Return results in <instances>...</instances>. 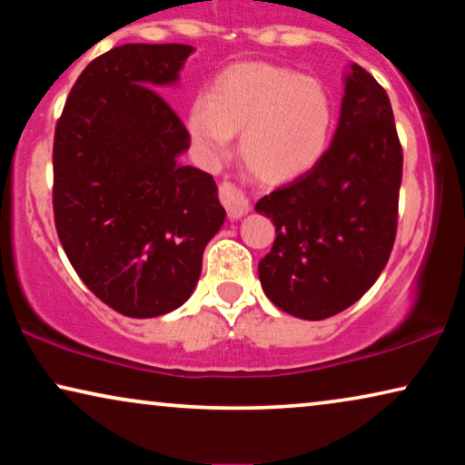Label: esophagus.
Instances as JSON below:
<instances>
[{
  "instance_id": "34e87169",
  "label": "esophagus",
  "mask_w": 465,
  "mask_h": 465,
  "mask_svg": "<svg viewBox=\"0 0 465 465\" xmlns=\"http://www.w3.org/2000/svg\"><path fill=\"white\" fill-rule=\"evenodd\" d=\"M218 194H220L222 205L226 207V213L231 220H239L241 215H245L247 212H250V203H247L243 193H241V190L234 186L232 182H228V180L222 182Z\"/></svg>"
}]
</instances>
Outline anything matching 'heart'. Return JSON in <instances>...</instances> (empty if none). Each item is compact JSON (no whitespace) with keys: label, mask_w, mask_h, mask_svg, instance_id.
Returning a JSON list of instances; mask_svg holds the SVG:
<instances>
[{"label":"heart","mask_w":465,"mask_h":465,"mask_svg":"<svg viewBox=\"0 0 465 465\" xmlns=\"http://www.w3.org/2000/svg\"><path fill=\"white\" fill-rule=\"evenodd\" d=\"M332 123V99L320 80L269 63L231 67L188 114L190 135L209 161L224 154L241 131V158L264 182L292 180L313 167Z\"/></svg>","instance_id":"obj_1"}]
</instances>
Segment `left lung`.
I'll return each mask as SVG.
<instances>
[{
    "mask_svg": "<svg viewBox=\"0 0 465 465\" xmlns=\"http://www.w3.org/2000/svg\"><path fill=\"white\" fill-rule=\"evenodd\" d=\"M402 183L390 97L351 65L330 148L307 173L256 203L275 224L258 262L264 294L301 320H326L358 302L390 260Z\"/></svg>",
    "mask_w": 465,
    "mask_h": 465,
    "instance_id": "left-lung-1",
    "label": "left lung"
}]
</instances>
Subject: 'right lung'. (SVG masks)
<instances>
[{
  "label": "right lung",
  "mask_w": 465,
  "mask_h": 465,
  "mask_svg": "<svg viewBox=\"0 0 465 465\" xmlns=\"http://www.w3.org/2000/svg\"><path fill=\"white\" fill-rule=\"evenodd\" d=\"M193 50H107L80 74L56 120V234L86 288L126 317L186 302L226 218L213 177L177 163L190 133L154 88L173 84Z\"/></svg>",
  "instance_id": "right-lung-1"
}]
</instances>
